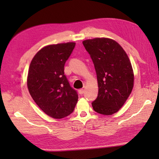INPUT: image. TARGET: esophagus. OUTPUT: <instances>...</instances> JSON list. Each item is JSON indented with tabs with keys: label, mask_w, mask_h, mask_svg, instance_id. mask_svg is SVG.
<instances>
[{
	"label": "esophagus",
	"mask_w": 159,
	"mask_h": 159,
	"mask_svg": "<svg viewBox=\"0 0 159 159\" xmlns=\"http://www.w3.org/2000/svg\"><path fill=\"white\" fill-rule=\"evenodd\" d=\"M84 92H85V90L84 89H80V90H79V94H80V95H82V94L84 93Z\"/></svg>",
	"instance_id": "esophagus-1"
}]
</instances>
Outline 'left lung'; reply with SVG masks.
I'll return each mask as SVG.
<instances>
[{
    "label": "left lung",
    "mask_w": 159,
    "mask_h": 159,
    "mask_svg": "<svg viewBox=\"0 0 159 159\" xmlns=\"http://www.w3.org/2000/svg\"><path fill=\"white\" fill-rule=\"evenodd\" d=\"M95 66L98 95L92 102L99 114L111 115L124 104L133 88L131 63L122 47L114 40L96 38L83 41Z\"/></svg>",
    "instance_id": "8db88e82"
}]
</instances>
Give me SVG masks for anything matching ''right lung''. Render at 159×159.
<instances>
[{"label":"right lung","instance_id":"obj_1","mask_svg":"<svg viewBox=\"0 0 159 159\" xmlns=\"http://www.w3.org/2000/svg\"><path fill=\"white\" fill-rule=\"evenodd\" d=\"M75 45V43H66L45 46L29 66V93L40 109L54 118L71 114L78 102V93L70 85L64 69Z\"/></svg>","mask_w":159,"mask_h":159}]
</instances>
